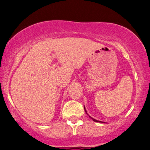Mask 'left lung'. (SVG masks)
Here are the masks:
<instances>
[{
    "instance_id": "8db88e82",
    "label": "left lung",
    "mask_w": 150,
    "mask_h": 150,
    "mask_svg": "<svg viewBox=\"0 0 150 150\" xmlns=\"http://www.w3.org/2000/svg\"><path fill=\"white\" fill-rule=\"evenodd\" d=\"M84 110H85V111L86 112V109H85V107H84ZM90 118H91V119H92L93 120V121H94V122H101L100 121H98V120H95V119H94V118H92V117H90V116H89Z\"/></svg>"
}]
</instances>
